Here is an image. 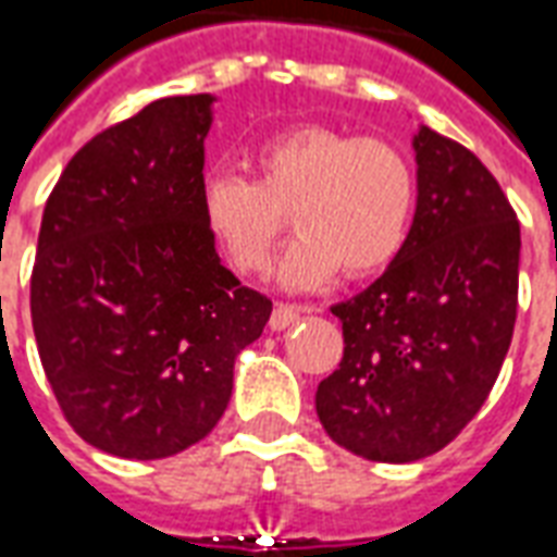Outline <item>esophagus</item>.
Instances as JSON below:
<instances>
[{"mask_svg":"<svg viewBox=\"0 0 557 557\" xmlns=\"http://www.w3.org/2000/svg\"><path fill=\"white\" fill-rule=\"evenodd\" d=\"M300 312L307 310H304V307H292V304H277L268 324H271V331H286V327H292V324L300 319Z\"/></svg>","mask_w":557,"mask_h":557,"instance_id":"obj_1","label":"esophagus"}]
</instances>
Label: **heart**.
Wrapping results in <instances>:
<instances>
[{"instance_id": "1", "label": "heart", "mask_w": 557, "mask_h": 557, "mask_svg": "<svg viewBox=\"0 0 557 557\" xmlns=\"http://www.w3.org/2000/svg\"><path fill=\"white\" fill-rule=\"evenodd\" d=\"M257 180L212 171L200 183V218L238 274L265 271L292 224L300 236L277 265L286 289H315L339 274L369 277L401 253L416 212V171L383 138L336 126H289L253 147Z\"/></svg>"}]
</instances>
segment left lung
I'll return each mask as SVG.
<instances>
[{
    "mask_svg": "<svg viewBox=\"0 0 557 557\" xmlns=\"http://www.w3.org/2000/svg\"><path fill=\"white\" fill-rule=\"evenodd\" d=\"M416 215L401 253L342 300L345 351L319 383L333 443L377 463L446 448L487 401L517 321L520 221L475 152L419 126Z\"/></svg>",
    "mask_w": 557,
    "mask_h": 557,
    "instance_id": "1",
    "label": "left lung"
}]
</instances>
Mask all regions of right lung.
I'll return each mask as SVG.
<instances>
[{"label":"right lung","instance_id":"obj_1","mask_svg":"<svg viewBox=\"0 0 557 557\" xmlns=\"http://www.w3.org/2000/svg\"><path fill=\"white\" fill-rule=\"evenodd\" d=\"M212 102L164 97L94 135L44 209L37 354L64 419L106 455L159 460L200 443L271 315L200 218Z\"/></svg>","mask_w":557,"mask_h":557}]
</instances>
